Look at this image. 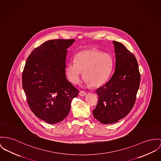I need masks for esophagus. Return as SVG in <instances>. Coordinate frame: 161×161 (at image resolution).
<instances>
[{
  "mask_svg": "<svg viewBox=\"0 0 161 161\" xmlns=\"http://www.w3.org/2000/svg\"><path fill=\"white\" fill-rule=\"evenodd\" d=\"M86 94V92H85V91H80V92H79V95H80V96H81V97L85 96Z\"/></svg>",
  "mask_w": 161,
  "mask_h": 161,
  "instance_id": "obj_1",
  "label": "esophagus"
}]
</instances>
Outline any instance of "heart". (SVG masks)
I'll return each mask as SVG.
<instances>
[{"label":"heart","instance_id":"b5f03b06","mask_svg":"<svg viewBox=\"0 0 161 161\" xmlns=\"http://www.w3.org/2000/svg\"><path fill=\"white\" fill-rule=\"evenodd\" d=\"M114 61L108 53L97 50H83L75 56V61L66 64L65 72L73 83L77 84L83 77L91 86L98 87L105 83L113 69Z\"/></svg>","mask_w":161,"mask_h":161}]
</instances>
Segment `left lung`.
I'll return each instance as SVG.
<instances>
[{
    "mask_svg": "<svg viewBox=\"0 0 161 161\" xmlns=\"http://www.w3.org/2000/svg\"><path fill=\"white\" fill-rule=\"evenodd\" d=\"M116 54L115 70L110 80L97 89L99 101L92 111L103 124H113L126 116L132 109L140 82L134 55L124 45L113 41Z\"/></svg>",
    "mask_w": 161,
    "mask_h": 161,
    "instance_id": "8db88e82",
    "label": "left lung"
}]
</instances>
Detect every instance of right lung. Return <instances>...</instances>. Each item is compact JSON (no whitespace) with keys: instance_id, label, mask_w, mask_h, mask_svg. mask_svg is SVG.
Masks as SVG:
<instances>
[{"instance_id":"right-lung-1","label":"right lung","mask_w":161,"mask_h":161,"mask_svg":"<svg viewBox=\"0 0 161 161\" xmlns=\"http://www.w3.org/2000/svg\"><path fill=\"white\" fill-rule=\"evenodd\" d=\"M74 39L48 40L33 50L25 62L22 85L28 105L37 118L49 124L69 114L79 91L65 75L67 49Z\"/></svg>"}]
</instances>
